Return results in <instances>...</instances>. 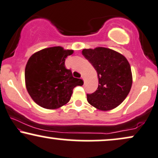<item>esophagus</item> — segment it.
I'll return each mask as SVG.
<instances>
[{"label":"esophagus","instance_id":"1","mask_svg":"<svg viewBox=\"0 0 158 158\" xmlns=\"http://www.w3.org/2000/svg\"><path fill=\"white\" fill-rule=\"evenodd\" d=\"M81 79H82L83 80H84V81H85V78L84 76H82V77H81Z\"/></svg>","mask_w":158,"mask_h":158}]
</instances>
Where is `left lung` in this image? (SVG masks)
Wrapping results in <instances>:
<instances>
[{
    "label": "left lung",
    "instance_id": "8db88e82",
    "mask_svg": "<svg viewBox=\"0 0 158 158\" xmlns=\"http://www.w3.org/2000/svg\"><path fill=\"white\" fill-rule=\"evenodd\" d=\"M82 54L97 72L98 86L87 94L88 103L96 109L107 111L117 107L127 98L132 84L130 64L124 56L104 47L83 49Z\"/></svg>",
    "mask_w": 158,
    "mask_h": 158
}]
</instances>
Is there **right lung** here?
<instances>
[{
  "mask_svg": "<svg viewBox=\"0 0 158 158\" xmlns=\"http://www.w3.org/2000/svg\"><path fill=\"white\" fill-rule=\"evenodd\" d=\"M73 53L61 46L50 47L28 59L25 69L26 87L39 106L49 110L60 108L71 99L74 87L83 85L64 65L65 59Z\"/></svg>",
  "mask_w": 158,
  "mask_h": 158,
  "instance_id": "1",
  "label": "right lung"
}]
</instances>
